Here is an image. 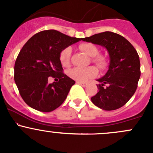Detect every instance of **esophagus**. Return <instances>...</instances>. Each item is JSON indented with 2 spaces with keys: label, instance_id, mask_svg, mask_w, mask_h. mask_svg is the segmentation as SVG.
<instances>
[{
  "label": "esophagus",
  "instance_id": "1",
  "mask_svg": "<svg viewBox=\"0 0 153 153\" xmlns=\"http://www.w3.org/2000/svg\"><path fill=\"white\" fill-rule=\"evenodd\" d=\"M76 83L78 84H80V85L84 86V87H85V86L87 85V83H86V82H78V81H77Z\"/></svg>",
  "mask_w": 153,
  "mask_h": 153
}]
</instances>
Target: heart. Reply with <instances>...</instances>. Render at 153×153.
<instances>
[{
	"instance_id": "1",
	"label": "heart",
	"mask_w": 153,
	"mask_h": 153,
	"mask_svg": "<svg viewBox=\"0 0 153 153\" xmlns=\"http://www.w3.org/2000/svg\"><path fill=\"white\" fill-rule=\"evenodd\" d=\"M79 49L86 55L92 57V62L94 63L100 69H104L108 66V58L106 55L99 53L98 47L92 43H82L79 45ZM72 49L66 47L60 53V61L64 67H69ZM98 75V69L95 67H74L69 69L68 75L72 79L78 82H84L87 80L95 78Z\"/></svg>"
}]
</instances>
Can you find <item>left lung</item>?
Here are the masks:
<instances>
[{"label": "left lung", "mask_w": 153, "mask_h": 153, "mask_svg": "<svg viewBox=\"0 0 153 153\" xmlns=\"http://www.w3.org/2000/svg\"><path fill=\"white\" fill-rule=\"evenodd\" d=\"M81 40L104 47L110 58L107 72L98 80V92L91 98L92 102L104 110L119 109L129 101L138 87L141 76L138 52L126 38L115 32H101Z\"/></svg>", "instance_id": "left-lung-1"}]
</instances>
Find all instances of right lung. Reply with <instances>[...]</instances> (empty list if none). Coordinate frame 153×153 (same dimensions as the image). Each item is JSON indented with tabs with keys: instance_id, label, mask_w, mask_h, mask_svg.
I'll return each instance as SVG.
<instances>
[{
	"instance_id": "obj_1",
	"label": "right lung",
	"mask_w": 153,
	"mask_h": 153,
	"mask_svg": "<svg viewBox=\"0 0 153 153\" xmlns=\"http://www.w3.org/2000/svg\"><path fill=\"white\" fill-rule=\"evenodd\" d=\"M81 40L49 29L34 35L24 44L15 61L14 79L27 105L51 112L64 103L75 82L63 72L60 53ZM49 76L58 78L59 81L49 84Z\"/></svg>"
}]
</instances>
